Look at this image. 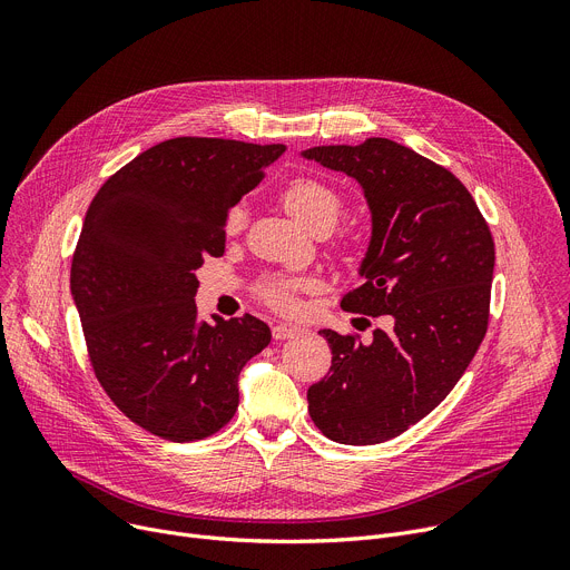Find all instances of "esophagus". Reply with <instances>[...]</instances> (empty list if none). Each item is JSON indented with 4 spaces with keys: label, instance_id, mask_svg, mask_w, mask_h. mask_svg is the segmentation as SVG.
Here are the masks:
<instances>
[{
    "label": "esophagus",
    "instance_id": "34e87169",
    "mask_svg": "<svg viewBox=\"0 0 570 570\" xmlns=\"http://www.w3.org/2000/svg\"><path fill=\"white\" fill-rule=\"evenodd\" d=\"M297 333V327L295 325H286V323H277V325H273V337L277 340V342H282V340H291V337H295Z\"/></svg>",
    "mask_w": 570,
    "mask_h": 570
}]
</instances>
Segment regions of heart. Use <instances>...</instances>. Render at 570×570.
I'll list each match as a JSON object with an SVG mask.
<instances>
[{
    "instance_id": "obj_1",
    "label": "heart",
    "mask_w": 570,
    "mask_h": 570,
    "mask_svg": "<svg viewBox=\"0 0 570 570\" xmlns=\"http://www.w3.org/2000/svg\"><path fill=\"white\" fill-rule=\"evenodd\" d=\"M282 203L288 209V215L307 228H314L316 224H323V222L335 224L342 209L340 194L312 177H297L293 183H288L282 191ZM245 222H247L245 205H235L228 213L226 228L228 233H237L243 230ZM309 288H312V279L307 277H275L263 284L261 295L267 305L288 312L295 307V295Z\"/></svg>"
}]
</instances>
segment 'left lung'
I'll use <instances>...</instances> for the list:
<instances>
[{
  "label": "left lung",
  "instance_id": "left-lung-1",
  "mask_svg": "<svg viewBox=\"0 0 570 570\" xmlns=\"http://www.w3.org/2000/svg\"><path fill=\"white\" fill-rule=\"evenodd\" d=\"M363 189L372 235L342 297L346 312L387 316L372 342L321 331L333 365L309 385L314 425L337 443L400 436L436 409L488 333L494 239L475 200L443 166L387 138L301 153Z\"/></svg>",
  "mask_w": 570,
  "mask_h": 570
}]
</instances>
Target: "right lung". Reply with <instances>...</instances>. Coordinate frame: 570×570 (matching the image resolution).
<instances>
[{
	"label": "right lung",
	"mask_w": 570,
	"mask_h": 570,
	"mask_svg": "<svg viewBox=\"0 0 570 570\" xmlns=\"http://www.w3.org/2000/svg\"><path fill=\"white\" fill-rule=\"evenodd\" d=\"M284 149L170 138L108 177L87 209L71 295L89 361L115 406L161 439L219 432L239 372L273 337L249 314L198 321L194 297L196 269L224 254L228 209Z\"/></svg>",
	"instance_id": "add662e5"
}]
</instances>
